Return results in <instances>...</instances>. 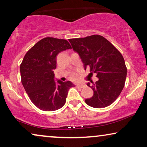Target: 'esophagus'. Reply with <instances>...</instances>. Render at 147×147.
Wrapping results in <instances>:
<instances>
[{
	"label": "esophagus",
	"instance_id": "esophagus-1",
	"mask_svg": "<svg viewBox=\"0 0 147 147\" xmlns=\"http://www.w3.org/2000/svg\"><path fill=\"white\" fill-rule=\"evenodd\" d=\"M77 88H83L86 86V85H84V84H77V85L76 86Z\"/></svg>",
	"mask_w": 147,
	"mask_h": 147
}]
</instances>
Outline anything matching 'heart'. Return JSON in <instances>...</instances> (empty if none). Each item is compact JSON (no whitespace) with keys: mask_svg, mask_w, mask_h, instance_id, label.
I'll list each match as a JSON object with an SVG mask.
<instances>
[{"mask_svg":"<svg viewBox=\"0 0 147 147\" xmlns=\"http://www.w3.org/2000/svg\"><path fill=\"white\" fill-rule=\"evenodd\" d=\"M70 78H71L72 80H74V81H76V80H78V76L76 74H71V76H70Z\"/></svg>","mask_w":147,"mask_h":147,"instance_id":"obj_1","label":"heart"}]
</instances>
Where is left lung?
Returning a JSON list of instances; mask_svg holds the SVG:
<instances>
[{
    "label": "left lung",
    "instance_id": "left-lung-1",
    "mask_svg": "<svg viewBox=\"0 0 147 147\" xmlns=\"http://www.w3.org/2000/svg\"><path fill=\"white\" fill-rule=\"evenodd\" d=\"M72 48L79 54L84 69L90 68L98 80L91 86L94 95L86 103L96 108L112 104L121 93L127 74L125 61L120 52L106 38L99 35L70 39Z\"/></svg>",
    "mask_w": 147,
    "mask_h": 147
}]
</instances>
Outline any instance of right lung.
Masks as SVG:
<instances>
[{
  "instance_id": "add662e5",
  "label": "right lung",
  "mask_w": 147,
  "mask_h": 147,
  "mask_svg": "<svg viewBox=\"0 0 147 147\" xmlns=\"http://www.w3.org/2000/svg\"><path fill=\"white\" fill-rule=\"evenodd\" d=\"M71 49L67 40L45 37L25 54L20 65L21 82L31 102L40 110L54 111L63 107L68 90L74 87L70 81L55 82L53 70L56 56Z\"/></svg>"
}]
</instances>
